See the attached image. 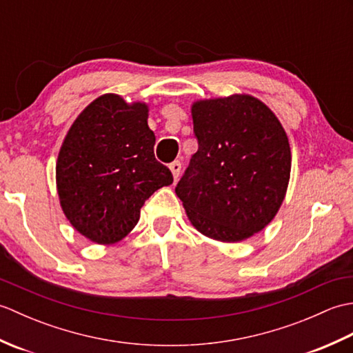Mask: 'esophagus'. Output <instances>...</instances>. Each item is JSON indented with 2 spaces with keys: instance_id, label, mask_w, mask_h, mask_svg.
I'll list each match as a JSON object with an SVG mask.
<instances>
[{
  "instance_id": "esophagus-1",
  "label": "esophagus",
  "mask_w": 353,
  "mask_h": 353,
  "mask_svg": "<svg viewBox=\"0 0 353 353\" xmlns=\"http://www.w3.org/2000/svg\"><path fill=\"white\" fill-rule=\"evenodd\" d=\"M170 170L172 172V176H174V179L177 181L179 176H181V171H182V162L181 161H174L170 163Z\"/></svg>"
}]
</instances>
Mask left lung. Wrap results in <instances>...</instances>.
Segmentation results:
<instances>
[{"label": "left lung", "instance_id": "obj_1", "mask_svg": "<svg viewBox=\"0 0 353 353\" xmlns=\"http://www.w3.org/2000/svg\"><path fill=\"white\" fill-rule=\"evenodd\" d=\"M199 142L176 186L192 226L224 243L264 229L285 197L291 153L287 133L250 95L192 104Z\"/></svg>", "mask_w": 353, "mask_h": 353}]
</instances>
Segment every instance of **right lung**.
Wrapping results in <instances>:
<instances>
[{"label": "right lung", "instance_id": "1", "mask_svg": "<svg viewBox=\"0 0 353 353\" xmlns=\"http://www.w3.org/2000/svg\"><path fill=\"white\" fill-rule=\"evenodd\" d=\"M144 103L106 94L81 112L66 134L56 165L66 219L99 244L123 239L137 226L145 200L172 183L154 157V133Z\"/></svg>", "mask_w": 353, "mask_h": 353}]
</instances>
